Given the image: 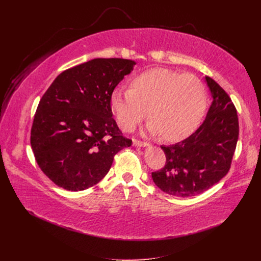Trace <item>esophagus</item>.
I'll use <instances>...</instances> for the list:
<instances>
[{
  "instance_id": "obj_1",
  "label": "esophagus",
  "mask_w": 261,
  "mask_h": 261,
  "mask_svg": "<svg viewBox=\"0 0 261 261\" xmlns=\"http://www.w3.org/2000/svg\"><path fill=\"white\" fill-rule=\"evenodd\" d=\"M133 146H135V147H148V146H150V144L147 143V142H141L139 140H133Z\"/></svg>"
}]
</instances>
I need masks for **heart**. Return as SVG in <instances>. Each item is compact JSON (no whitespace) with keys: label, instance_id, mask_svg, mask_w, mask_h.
I'll use <instances>...</instances> for the list:
<instances>
[{"label":"heart","instance_id":"1","mask_svg":"<svg viewBox=\"0 0 261 261\" xmlns=\"http://www.w3.org/2000/svg\"><path fill=\"white\" fill-rule=\"evenodd\" d=\"M207 97L203 82L193 74L156 67L134 76L129 90L114 89L110 107L118 126L131 132L148 117L147 129L168 142L181 141L200 125Z\"/></svg>","mask_w":261,"mask_h":261}]
</instances>
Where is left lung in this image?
Returning a JSON list of instances; mask_svg holds the SVG:
<instances>
[{
  "label": "left lung",
  "mask_w": 261,
  "mask_h": 261,
  "mask_svg": "<svg viewBox=\"0 0 261 261\" xmlns=\"http://www.w3.org/2000/svg\"><path fill=\"white\" fill-rule=\"evenodd\" d=\"M205 81L213 97L206 117L184 141L161 146L166 164L152 172L154 184L170 196L200 195L220 181L230 168L239 135L237 110L214 79L205 76Z\"/></svg>",
  "instance_id": "obj_1"
}]
</instances>
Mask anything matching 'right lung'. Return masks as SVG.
<instances>
[{
	"instance_id": "add662e5",
	"label": "right lung",
	"mask_w": 261,
	"mask_h": 261,
	"mask_svg": "<svg viewBox=\"0 0 261 261\" xmlns=\"http://www.w3.org/2000/svg\"><path fill=\"white\" fill-rule=\"evenodd\" d=\"M135 61L96 58L62 72L41 98L31 145L39 167L66 190L100 182L114 155L130 147L110 107V95Z\"/></svg>"
}]
</instances>
